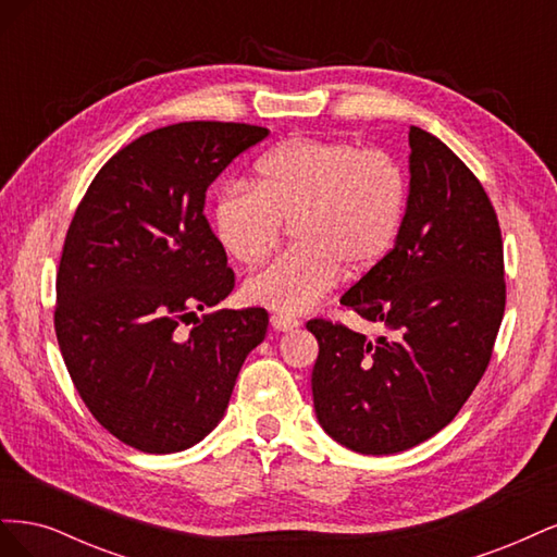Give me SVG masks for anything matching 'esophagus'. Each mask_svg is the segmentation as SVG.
Wrapping results in <instances>:
<instances>
[{
    "instance_id": "obj_1",
    "label": "esophagus",
    "mask_w": 557,
    "mask_h": 557,
    "mask_svg": "<svg viewBox=\"0 0 557 557\" xmlns=\"http://www.w3.org/2000/svg\"><path fill=\"white\" fill-rule=\"evenodd\" d=\"M272 327H274L276 332H290V330L299 327V320H297V318H290V315H285V313H274V315H272Z\"/></svg>"
}]
</instances>
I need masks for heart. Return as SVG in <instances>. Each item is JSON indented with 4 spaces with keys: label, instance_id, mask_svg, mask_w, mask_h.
<instances>
[{
    "label": "heart",
    "instance_id": "obj_1",
    "mask_svg": "<svg viewBox=\"0 0 557 557\" xmlns=\"http://www.w3.org/2000/svg\"><path fill=\"white\" fill-rule=\"evenodd\" d=\"M256 185L234 181L213 205L215 237L232 260L256 264L274 250L283 223L295 248L244 283L252 305L295 315L309 311L342 276L372 272L393 250L409 205L399 160L381 148L295 137L256 166Z\"/></svg>",
    "mask_w": 557,
    "mask_h": 557
}]
</instances>
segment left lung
Returning <instances> with one entry per match:
<instances>
[{
  "mask_svg": "<svg viewBox=\"0 0 557 557\" xmlns=\"http://www.w3.org/2000/svg\"><path fill=\"white\" fill-rule=\"evenodd\" d=\"M409 205L385 260L342 305L391 339L313 318L320 425L362 455L407 450L446 428L474 393L507 305L497 213L481 181L434 134L409 129Z\"/></svg>",
  "mask_w": 557,
  "mask_h": 557,
  "instance_id": "obj_1",
  "label": "left lung"
}]
</instances>
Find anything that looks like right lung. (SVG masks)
Masks as SVG:
<instances>
[{"label":"right lung","instance_id":"right-lung-1","mask_svg":"<svg viewBox=\"0 0 557 557\" xmlns=\"http://www.w3.org/2000/svg\"><path fill=\"white\" fill-rule=\"evenodd\" d=\"M267 134L221 121L148 132L97 172L66 230L58 344L97 423L132 448L176 453L205 440L264 339V309L197 311L234 290L207 188Z\"/></svg>","mask_w":557,"mask_h":557}]
</instances>
